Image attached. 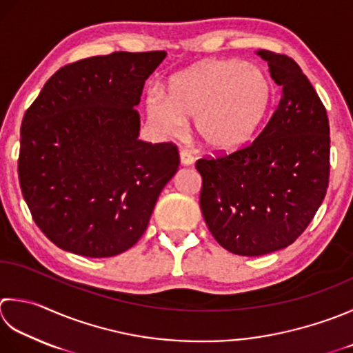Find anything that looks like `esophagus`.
Wrapping results in <instances>:
<instances>
[{"label": "esophagus", "instance_id": "1", "mask_svg": "<svg viewBox=\"0 0 353 353\" xmlns=\"http://www.w3.org/2000/svg\"><path fill=\"white\" fill-rule=\"evenodd\" d=\"M179 156H181V163L185 165V167H188V165H192V162H194V156L188 150H181Z\"/></svg>", "mask_w": 353, "mask_h": 353}]
</instances>
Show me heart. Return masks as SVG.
Segmentation results:
<instances>
[{
  "instance_id": "heart-1",
  "label": "heart",
  "mask_w": 353,
  "mask_h": 353,
  "mask_svg": "<svg viewBox=\"0 0 353 353\" xmlns=\"http://www.w3.org/2000/svg\"><path fill=\"white\" fill-rule=\"evenodd\" d=\"M274 84L261 68L240 59H211L176 74L168 98L154 93L147 102L153 127L181 133L192 117L194 133L212 151L239 150L252 139L272 105Z\"/></svg>"
}]
</instances>
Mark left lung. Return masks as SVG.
Here are the masks:
<instances>
[{
  "label": "left lung",
  "instance_id": "left-lung-1",
  "mask_svg": "<svg viewBox=\"0 0 353 353\" xmlns=\"http://www.w3.org/2000/svg\"><path fill=\"white\" fill-rule=\"evenodd\" d=\"M275 84L279 107L252 143L196 162L200 210L226 251L255 257L283 250L306 230L329 186V119L296 62L259 50Z\"/></svg>",
  "mask_w": 353,
  "mask_h": 353
}]
</instances>
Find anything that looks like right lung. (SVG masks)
<instances>
[{
	"instance_id": "add662e5",
	"label": "right lung",
	"mask_w": 353,
	"mask_h": 353,
	"mask_svg": "<svg viewBox=\"0 0 353 353\" xmlns=\"http://www.w3.org/2000/svg\"><path fill=\"white\" fill-rule=\"evenodd\" d=\"M165 52H114L64 65L21 123L19 186L61 250L113 257L142 237L179 168L172 142L137 139L145 81Z\"/></svg>"
}]
</instances>
